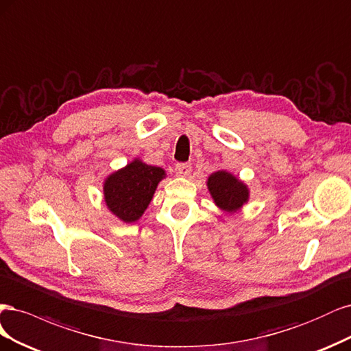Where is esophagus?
Segmentation results:
<instances>
[{
  "instance_id": "esophagus-1",
  "label": "esophagus",
  "mask_w": 351,
  "mask_h": 351,
  "mask_svg": "<svg viewBox=\"0 0 351 351\" xmlns=\"http://www.w3.org/2000/svg\"><path fill=\"white\" fill-rule=\"evenodd\" d=\"M191 171H192V167L188 163H178L175 166V172H176L178 176H184L185 178V176H188L191 173Z\"/></svg>"
}]
</instances>
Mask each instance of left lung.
Returning <instances> with one entry per match:
<instances>
[{"label": "left lung", "mask_w": 351, "mask_h": 351, "mask_svg": "<svg viewBox=\"0 0 351 351\" xmlns=\"http://www.w3.org/2000/svg\"><path fill=\"white\" fill-rule=\"evenodd\" d=\"M207 188L214 204L229 214L241 211L251 195V191L243 180L224 169L208 176Z\"/></svg>", "instance_id": "obj_1"}]
</instances>
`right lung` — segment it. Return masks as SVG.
<instances>
[{"label":"right lung","mask_w":351,"mask_h":351,"mask_svg":"<svg viewBox=\"0 0 351 351\" xmlns=\"http://www.w3.org/2000/svg\"><path fill=\"white\" fill-rule=\"evenodd\" d=\"M166 178L162 167L144 163L140 157L104 180V199L106 208L123 223H135L153 199L154 192Z\"/></svg>","instance_id":"1"}]
</instances>
